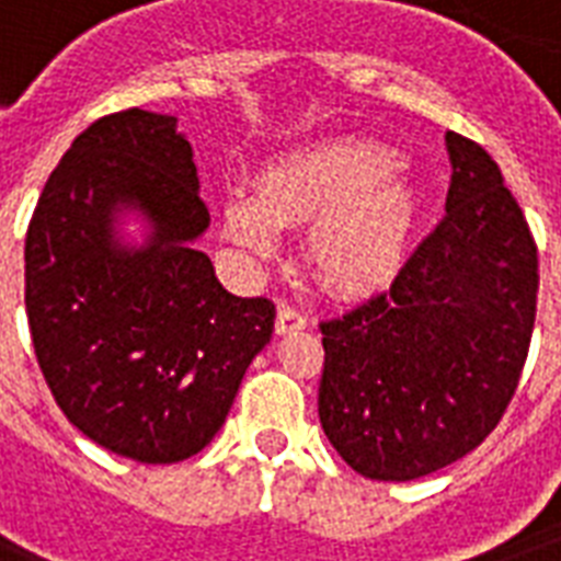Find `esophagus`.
Masks as SVG:
<instances>
[{"mask_svg": "<svg viewBox=\"0 0 561 561\" xmlns=\"http://www.w3.org/2000/svg\"><path fill=\"white\" fill-rule=\"evenodd\" d=\"M308 325L306 314L297 311V308L282 306L279 314H276V334H290V332H302Z\"/></svg>", "mask_w": 561, "mask_h": 561, "instance_id": "esophagus-1", "label": "esophagus"}]
</instances>
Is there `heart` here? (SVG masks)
<instances>
[{"label":"heart","instance_id":"b5f03b06","mask_svg":"<svg viewBox=\"0 0 561 561\" xmlns=\"http://www.w3.org/2000/svg\"><path fill=\"white\" fill-rule=\"evenodd\" d=\"M399 153L378 142L337 139L273 162L244 194L227 201V232L253 255H271L273 224L308 232V262L334 290L358 294L390 282L416 227V192L399 171Z\"/></svg>","mask_w":561,"mask_h":561}]
</instances>
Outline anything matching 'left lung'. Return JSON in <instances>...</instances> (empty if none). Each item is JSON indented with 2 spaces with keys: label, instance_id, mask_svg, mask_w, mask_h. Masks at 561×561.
<instances>
[{
  "label": "left lung",
  "instance_id": "8db88e82",
  "mask_svg": "<svg viewBox=\"0 0 561 561\" xmlns=\"http://www.w3.org/2000/svg\"><path fill=\"white\" fill-rule=\"evenodd\" d=\"M445 218L390 290L320 323V425L369 480H416L486 439L530 352L539 250L497 162L445 136Z\"/></svg>",
  "mask_w": 561,
  "mask_h": 561
}]
</instances>
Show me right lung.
Masks as SVG:
<instances>
[{
	"label": "right lung",
	"mask_w": 561,
	"mask_h": 561,
	"mask_svg": "<svg viewBox=\"0 0 561 561\" xmlns=\"http://www.w3.org/2000/svg\"><path fill=\"white\" fill-rule=\"evenodd\" d=\"M178 118L130 107L92 122L39 194L25 236V314L57 408L136 462H180L211 443L276 306L224 290L194 241L209 227ZM142 210V248L117 241Z\"/></svg>",
	"instance_id": "1"
}]
</instances>
